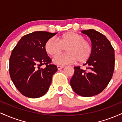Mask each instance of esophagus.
<instances>
[{
  "instance_id": "esophagus-1",
  "label": "esophagus",
  "mask_w": 122,
  "mask_h": 122,
  "mask_svg": "<svg viewBox=\"0 0 122 122\" xmlns=\"http://www.w3.org/2000/svg\"><path fill=\"white\" fill-rule=\"evenodd\" d=\"M64 66H59V65H58L57 66V69H58V70H60V69H62V68H64Z\"/></svg>"
}]
</instances>
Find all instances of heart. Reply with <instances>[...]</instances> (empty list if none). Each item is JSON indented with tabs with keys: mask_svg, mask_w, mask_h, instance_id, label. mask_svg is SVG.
I'll use <instances>...</instances> for the list:
<instances>
[{
	"mask_svg": "<svg viewBox=\"0 0 122 122\" xmlns=\"http://www.w3.org/2000/svg\"><path fill=\"white\" fill-rule=\"evenodd\" d=\"M81 34L73 31H68L58 37V41L50 38L45 43L46 53L50 57H54L60 54L65 48L66 53L56 57L53 62L57 65H66L86 61L92 55V44L84 40Z\"/></svg>",
	"mask_w": 122,
	"mask_h": 122,
	"instance_id": "heart-1",
	"label": "heart"
}]
</instances>
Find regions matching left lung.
I'll return each instance as SVG.
<instances>
[{
  "label": "left lung",
  "mask_w": 122,
  "mask_h": 122,
  "mask_svg": "<svg viewBox=\"0 0 122 122\" xmlns=\"http://www.w3.org/2000/svg\"><path fill=\"white\" fill-rule=\"evenodd\" d=\"M92 42V55L84 64L86 69L75 66L70 84L76 93L91 97L102 92L112 77L115 66V52L105 36L94 29L83 30Z\"/></svg>",
  "instance_id": "left-lung-1"
}]
</instances>
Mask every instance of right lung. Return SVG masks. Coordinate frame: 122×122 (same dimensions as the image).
I'll return each instance as SVG.
<instances>
[{
    "label": "right lung",
    "mask_w": 122,
    "mask_h": 122,
    "mask_svg": "<svg viewBox=\"0 0 122 122\" xmlns=\"http://www.w3.org/2000/svg\"><path fill=\"white\" fill-rule=\"evenodd\" d=\"M57 33L34 31L23 36L12 50L10 58V75L22 95L30 98L42 96L48 91L57 66L45 50L46 41ZM45 65V68H41Z\"/></svg>",
    "instance_id": "right-lung-1"
}]
</instances>
